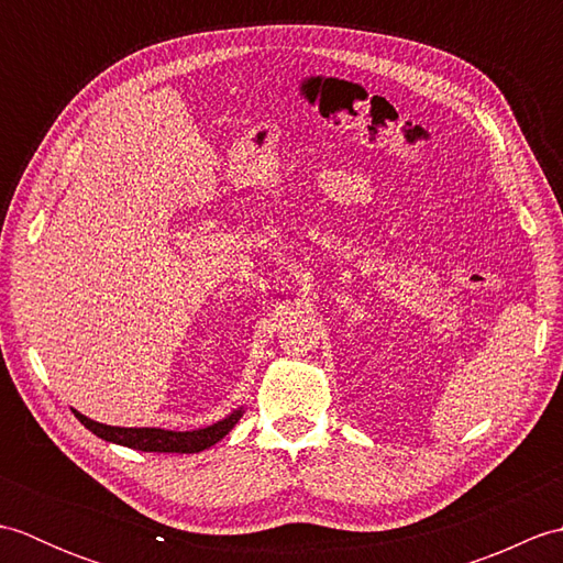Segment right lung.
I'll use <instances>...</instances> for the list:
<instances>
[{"label":"right lung","instance_id":"1","mask_svg":"<svg viewBox=\"0 0 563 563\" xmlns=\"http://www.w3.org/2000/svg\"><path fill=\"white\" fill-rule=\"evenodd\" d=\"M75 416L84 428H89L93 435H99L106 442H115V445L133 448L142 452H202L212 448L214 442H220L230 430L236 426L239 418L244 413V406H239L230 416L220 418L218 423L196 428V430H166V428H121V426H106L99 421H91L89 416L79 413Z\"/></svg>","mask_w":563,"mask_h":563}]
</instances>
